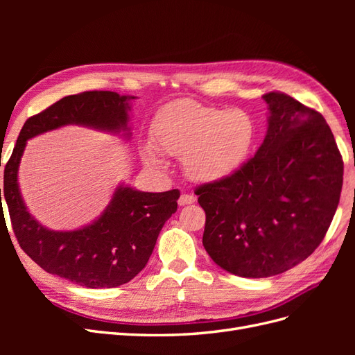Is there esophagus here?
Here are the masks:
<instances>
[{"mask_svg": "<svg viewBox=\"0 0 355 355\" xmlns=\"http://www.w3.org/2000/svg\"><path fill=\"white\" fill-rule=\"evenodd\" d=\"M196 196H192V194H182L180 197H179V206H187V204H194L196 202Z\"/></svg>", "mask_w": 355, "mask_h": 355, "instance_id": "esophagus-1", "label": "esophagus"}]
</instances>
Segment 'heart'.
<instances>
[{
  "mask_svg": "<svg viewBox=\"0 0 355 355\" xmlns=\"http://www.w3.org/2000/svg\"><path fill=\"white\" fill-rule=\"evenodd\" d=\"M151 137L159 154L182 157L187 176L200 184L227 179L247 163L257 137L254 116L244 108L179 101L167 105L153 123ZM148 166L161 159L151 146L142 148Z\"/></svg>",
  "mask_w": 355,
  "mask_h": 355,
  "instance_id": "heart-1",
  "label": "heart"
}]
</instances>
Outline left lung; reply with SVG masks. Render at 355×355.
<instances>
[{
    "instance_id": "obj_1",
    "label": "left lung",
    "mask_w": 355,
    "mask_h": 355,
    "mask_svg": "<svg viewBox=\"0 0 355 355\" xmlns=\"http://www.w3.org/2000/svg\"><path fill=\"white\" fill-rule=\"evenodd\" d=\"M268 130L237 173L197 188L206 211L202 245L231 274H282L313 253L339 204L343 161L320 112L271 92Z\"/></svg>"
}]
</instances>
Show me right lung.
I'll use <instances>...</instances> for the list:
<instances>
[{"label":"right lung","instance_id":"obj_1","mask_svg":"<svg viewBox=\"0 0 355 355\" xmlns=\"http://www.w3.org/2000/svg\"><path fill=\"white\" fill-rule=\"evenodd\" d=\"M133 99L98 90L67 96L28 118L4 168L3 198L22 250L44 271L90 288L121 286L144 270L161 228L178 210L180 192H142L120 185L98 219L75 231H53L28 211L19 189V164L28 139L63 125H85L128 139Z\"/></svg>","mask_w":355,"mask_h":355}]
</instances>
